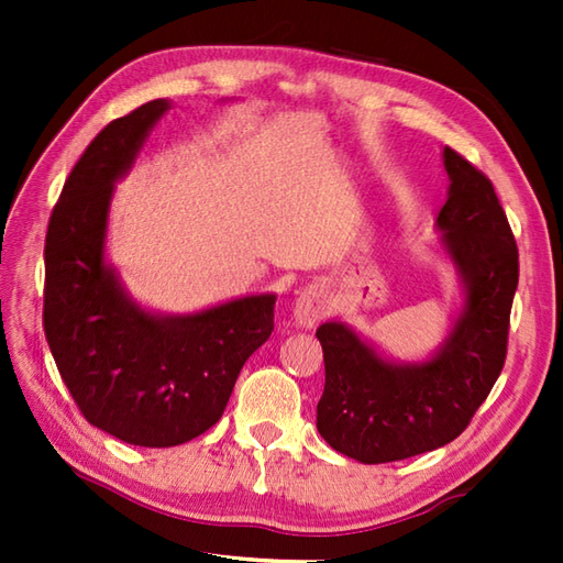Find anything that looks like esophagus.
<instances>
[{
    "label": "esophagus",
    "instance_id": "obj_1",
    "mask_svg": "<svg viewBox=\"0 0 563 563\" xmlns=\"http://www.w3.org/2000/svg\"><path fill=\"white\" fill-rule=\"evenodd\" d=\"M327 314V300L324 295H321L319 288L314 285H309L300 295H297L295 300V324L297 327H305V329H312L319 319H324Z\"/></svg>",
    "mask_w": 563,
    "mask_h": 563
}]
</instances>
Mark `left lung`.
<instances>
[{
    "label": "left lung",
    "mask_w": 563,
    "mask_h": 563,
    "mask_svg": "<svg viewBox=\"0 0 563 563\" xmlns=\"http://www.w3.org/2000/svg\"><path fill=\"white\" fill-rule=\"evenodd\" d=\"M442 157L450 190L438 230L466 288L445 345L428 363L394 365L339 321L317 329L327 369L317 428L333 450L363 464L448 445L470 426L506 363L520 275L516 236L488 176L450 147Z\"/></svg>",
    "instance_id": "1"
}]
</instances>
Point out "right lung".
I'll return each instance as SVG.
<instances>
[{
  "instance_id": "obj_1",
  "label": "right lung",
  "mask_w": 563,
  "mask_h": 563,
  "mask_svg": "<svg viewBox=\"0 0 563 563\" xmlns=\"http://www.w3.org/2000/svg\"><path fill=\"white\" fill-rule=\"evenodd\" d=\"M169 109L154 99L84 150L45 234L43 329L59 377L91 426L140 448H172L220 421L249 355L273 331L275 295L190 317H154L103 263L113 181Z\"/></svg>"
}]
</instances>
